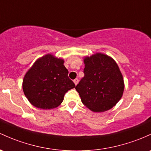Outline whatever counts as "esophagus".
Wrapping results in <instances>:
<instances>
[{
	"label": "esophagus",
	"mask_w": 151,
	"mask_h": 151,
	"mask_svg": "<svg viewBox=\"0 0 151 151\" xmlns=\"http://www.w3.org/2000/svg\"><path fill=\"white\" fill-rule=\"evenodd\" d=\"M78 82H79V80H78V79H75L74 80V84H75V85H77V84H78Z\"/></svg>",
	"instance_id": "1"
}]
</instances>
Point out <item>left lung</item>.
I'll return each mask as SVG.
<instances>
[{
  "mask_svg": "<svg viewBox=\"0 0 151 151\" xmlns=\"http://www.w3.org/2000/svg\"><path fill=\"white\" fill-rule=\"evenodd\" d=\"M84 63V77L75 87L82 102L95 112L110 110L121 99L125 88L118 65L102 53L87 56Z\"/></svg>",
  "mask_w": 151,
  "mask_h": 151,
  "instance_id": "8db88e82",
  "label": "left lung"
}]
</instances>
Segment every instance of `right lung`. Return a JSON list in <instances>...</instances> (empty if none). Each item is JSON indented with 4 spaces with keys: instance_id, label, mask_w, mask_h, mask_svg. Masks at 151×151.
<instances>
[{
    "instance_id": "1",
    "label": "right lung",
    "mask_w": 151,
    "mask_h": 151,
    "mask_svg": "<svg viewBox=\"0 0 151 151\" xmlns=\"http://www.w3.org/2000/svg\"><path fill=\"white\" fill-rule=\"evenodd\" d=\"M62 58L48 54L34 63L23 79V90L30 103L37 108L50 110L64 100L68 90L75 87L68 77Z\"/></svg>"
}]
</instances>
